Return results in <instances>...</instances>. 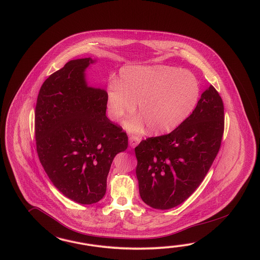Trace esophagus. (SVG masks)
Masks as SVG:
<instances>
[{
  "label": "esophagus",
  "mask_w": 260,
  "mask_h": 260,
  "mask_svg": "<svg viewBox=\"0 0 260 260\" xmlns=\"http://www.w3.org/2000/svg\"><path fill=\"white\" fill-rule=\"evenodd\" d=\"M140 142H141V139L138 138V137L132 136V137L129 138V145H130L132 148L136 147V146L140 143Z\"/></svg>",
  "instance_id": "1"
}]
</instances>
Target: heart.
I'll return each instance as SVG.
<instances>
[{
    "label": "heart",
    "mask_w": 260,
    "mask_h": 260,
    "mask_svg": "<svg viewBox=\"0 0 260 260\" xmlns=\"http://www.w3.org/2000/svg\"><path fill=\"white\" fill-rule=\"evenodd\" d=\"M200 98V84L187 71L161 65L127 66L112 81L106 92L110 119L118 121L134 113L138 103L141 117L127 119L125 128L143 132L145 124L152 134L175 130L192 114Z\"/></svg>",
    "instance_id": "1"
}]
</instances>
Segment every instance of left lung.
I'll return each instance as SVG.
<instances>
[{"mask_svg": "<svg viewBox=\"0 0 260 260\" xmlns=\"http://www.w3.org/2000/svg\"><path fill=\"white\" fill-rule=\"evenodd\" d=\"M223 132V101L210 85L181 125L135 148L142 200L156 210H169L185 201L207 175Z\"/></svg>", "mask_w": 260, "mask_h": 260, "instance_id": "1", "label": "left lung"}]
</instances>
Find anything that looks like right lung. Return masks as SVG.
<instances>
[{
	"mask_svg": "<svg viewBox=\"0 0 260 260\" xmlns=\"http://www.w3.org/2000/svg\"><path fill=\"white\" fill-rule=\"evenodd\" d=\"M95 60H71L43 83L35 108L38 157L50 182L73 201L101 200L116 155L128 137L106 117V91L88 86Z\"/></svg>",
	"mask_w": 260,
	"mask_h": 260,
	"instance_id": "right-lung-1",
	"label": "right lung"
}]
</instances>
